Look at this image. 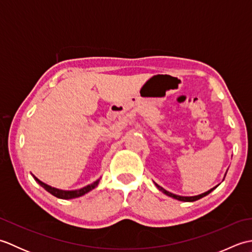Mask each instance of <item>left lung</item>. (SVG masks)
<instances>
[{"label": "left lung", "mask_w": 252, "mask_h": 252, "mask_svg": "<svg viewBox=\"0 0 252 252\" xmlns=\"http://www.w3.org/2000/svg\"><path fill=\"white\" fill-rule=\"evenodd\" d=\"M156 186L158 187L159 189V190H161L163 194H165V195H168V196H170V197H172V198H175V199H178V200H181V201H196V200H198V199H200V198H202V197H205L206 195H208L209 192H211L213 189H216V187H213V189H211L210 190H208V191H206V192H203V194H201V195H198V196H192V197H183V196H178V195H174V194H172V192H169L168 190H165L164 189H162L161 186H159V185H157L156 184Z\"/></svg>", "instance_id": "8db88e82"}]
</instances>
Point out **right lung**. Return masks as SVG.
Here are the masks:
<instances>
[{
    "label": "right lung",
    "mask_w": 252,
    "mask_h": 252,
    "mask_svg": "<svg viewBox=\"0 0 252 252\" xmlns=\"http://www.w3.org/2000/svg\"><path fill=\"white\" fill-rule=\"evenodd\" d=\"M34 180L39 183L42 187H43L44 189H46L49 192H51V194L53 196H55L57 198H62V199H72V198H77V197H80V196H83L84 194H87V192H89L90 190H92L93 189H95L96 186H97L99 180H97L96 182H94V183L90 184L88 186L83 187V189H77V190H62V189H54V187L52 186H49L47 184L43 183V182H41L39 179H36L35 176L33 175Z\"/></svg>",
    "instance_id": "right-lung-1"
}]
</instances>
